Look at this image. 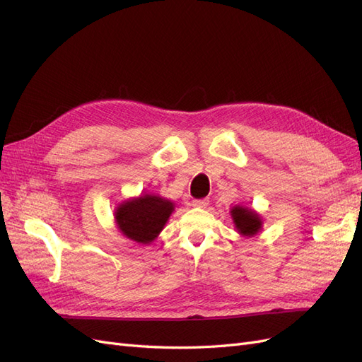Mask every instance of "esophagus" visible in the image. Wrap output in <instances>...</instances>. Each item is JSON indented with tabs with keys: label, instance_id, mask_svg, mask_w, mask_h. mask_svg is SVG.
Returning a JSON list of instances; mask_svg holds the SVG:
<instances>
[{
	"label": "esophagus",
	"instance_id": "obj_1",
	"mask_svg": "<svg viewBox=\"0 0 362 362\" xmlns=\"http://www.w3.org/2000/svg\"><path fill=\"white\" fill-rule=\"evenodd\" d=\"M208 202H210L208 199H193V201H192V205H193L194 208H205V206L208 205Z\"/></svg>",
	"mask_w": 362,
	"mask_h": 362
}]
</instances>
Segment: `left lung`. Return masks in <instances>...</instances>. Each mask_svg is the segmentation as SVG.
Wrapping results in <instances>:
<instances>
[{
	"instance_id": "left-lung-1",
	"label": "left lung",
	"mask_w": 362,
	"mask_h": 362,
	"mask_svg": "<svg viewBox=\"0 0 362 362\" xmlns=\"http://www.w3.org/2000/svg\"><path fill=\"white\" fill-rule=\"evenodd\" d=\"M231 217L237 231L245 237H254L262 226L259 214L252 210V208L235 205L231 210Z\"/></svg>"
}]
</instances>
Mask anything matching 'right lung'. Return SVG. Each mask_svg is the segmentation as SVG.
<instances>
[{"label": "right lung", "instance_id": "obj_1", "mask_svg": "<svg viewBox=\"0 0 362 362\" xmlns=\"http://www.w3.org/2000/svg\"><path fill=\"white\" fill-rule=\"evenodd\" d=\"M173 208V202L161 196L144 194L120 204L115 211V221L127 238L149 245L163 231Z\"/></svg>", "mask_w": 362, "mask_h": 362}]
</instances>
